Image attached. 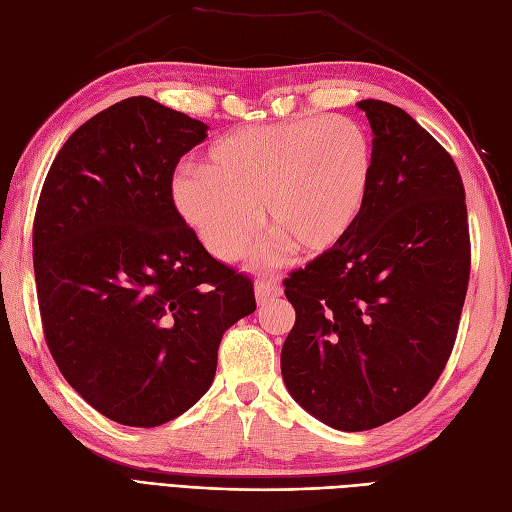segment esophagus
I'll list each match as a JSON object with an SVG mask.
<instances>
[{
  "label": "esophagus",
  "mask_w": 512,
  "mask_h": 512,
  "mask_svg": "<svg viewBox=\"0 0 512 512\" xmlns=\"http://www.w3.org/2000/svg\"><path fill=\"white\" fill-rule=\"evenodd\" d=\"M280 294H282V288L277 282H273V280H258L256 282V301L260 305L267 303L273 297H280Z\"/></svg>",
  "instance_id": "esophagus-1"
}]
</instances>
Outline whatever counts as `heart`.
Masks as SVG:
<instances>
[{"label": "heart", "mask_w": 512, "mask_h": 512, "mask_svg": "<svg viewBox=\"0 0 512 512\" xmlns=\"http://www.w3.org/2000/svg\"><path fill=\"white\" fill-rule=\"evenodd\" d=\"M374 145L348 117H301L239 128L215 141L205 170L173 181L179 213L207 250L239 260L260 232V215L286 247L316 258L342 245L363 218L374 185Z\"/></svg>", "instance_id": "heart-1"}]
</instances>
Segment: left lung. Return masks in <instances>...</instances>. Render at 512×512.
Here are the masks:
<instances>
[{
	"instance_id": "8db88e82",
	"label": "left lung",
	"mask_w": 512,
	"mask_h": 512,
	"mask_svg": "<svg viewBox=\"0 0 512 512\" xmlns=\"http://www.w3.org/2000/svg\"><path fill=\"white\" fill-rule=\"evenodd\" d=\"M359 108L376 158L363 218L284 280L297 312L284 382L299 406L342 431L421 404L453 352L470 282L466 190L451 153L395 104Z\"/></svg>"
}]
</instances>
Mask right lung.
<instances>
[{"instance_id": "obj_1", "label": "right lung", "mask_w": 512, "mask_h": 512, "mask_svg": "<svg viewBox=\"0 0 512 512\" xmlns=\"http://www.w3.org/2000/svg\"><path fill=\"white\" fill-rule=\"evenodd\" d=\"M207 126L145 96L76 130L44 179L34 273L46 346L91 408L158 427L207 393L222 335L256 309L254 282L215 260L173 200Z\"/></svg>"}]
</instances>
